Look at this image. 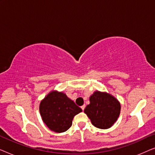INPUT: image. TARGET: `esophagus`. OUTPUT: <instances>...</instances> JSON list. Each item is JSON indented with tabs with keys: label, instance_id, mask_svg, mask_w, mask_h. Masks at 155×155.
Masks as SVG:
<instances>
[{
	"label": "esophagus",
	"instance_id": "34e87169",
	"mask_svg": "<svg viewBox=\"0 0 155 155\" xmlns=\"http://www.w3.org/2000/svg\"><path fill=\"white\" fill-rule=\"evenodd\" d=\"M84 108H85V104H84V105H82V107H81V109H82V111H84Z\"/></svg>",
	"mask_w": 155,
	"mask_h": 155
}]
</instances>
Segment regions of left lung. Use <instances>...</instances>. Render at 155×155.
Listing matches in <instances>:
<instances>
[{"label": "left lung", "instance_id": "1", "mask_svg": "<svg viewBox=\"0 0 155 155\" xmlns=\"http://www.w3.org/2000/svg\"><path fill=\"white\" fill-rule=\"evenodd\" d=\"M90 101L84 111L93 126L101 129H107L113 126L120 111L117 99L107 93L97 91L90 97Z\"/></svg>", "mask_w": 155, "mask_h": 155}]
</instances>
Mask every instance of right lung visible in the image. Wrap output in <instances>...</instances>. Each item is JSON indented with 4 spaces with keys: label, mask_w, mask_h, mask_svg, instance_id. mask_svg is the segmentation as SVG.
Instances as JSON below:
<instances>
[{
    "label": "right lung",
    "mask_w": 155,
    "mask_h": 155,
    "mask_svg": "<svg viewBox=\"0 0 155 155\" xmlns=\"http://www.w3.org/2000/svg\"><path fill=\"white\" fill-rule=\"evenodd\" d=\"M39 111L42 120L50 130L63 133L71 128L73 117L82 109L65 94L54 91L41 101Z\"/></svg>",
    "instance_id": "1"
}]
</instances>
